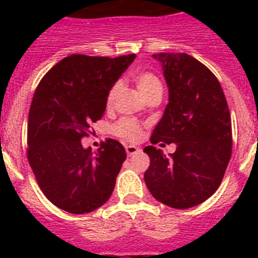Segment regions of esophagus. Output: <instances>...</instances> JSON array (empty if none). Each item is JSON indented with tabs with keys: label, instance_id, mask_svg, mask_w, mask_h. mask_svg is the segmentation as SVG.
Segmentation results:
<instances>
[{
	"label": "esophagus",
	"instance_id": "34e87169",
	"mask_svg": "<svg viewBox=\"0 0 258 258\" xmlns=\"http://www.w3.org/2000/svg\"><path fill=\"white\" fill-rule=\"evenodd\" d=\"M125 151H126L127 156H133V155L138 154V152H140L141 150L138 149V147H137V146L129 145V146H126V147H125Z\"/></svg>",
	"mask_w": 258,
	"mask_h": 258
}]
</instances>
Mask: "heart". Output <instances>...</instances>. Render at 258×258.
<instances>
[{
  "instance_id": "heart-1",
  "label": "heart",
  "mask_w": 258,
  "mask_h": 258,
  "mask_svg": "<svg viewBox=\"0 0 258 258\" xmlns=\"http://www.w3.org/2000/svg\"><path fill=\"white\" fill-rule=\"evenodd\" d=\"M134 81H136L138 92L142 94L143 98L152 94V93L161 92L163 90V85H161L160 80H159V77L156 75L152 74V72H141V74L137 75ZM118 90H120V84L118 83L115 84L112 88L109 89L108 94H107V106H112ZM113 133L116 136L124 138V140L138 141L141 138V136H142V127L133 118H121L113 126Z\"/></svg>"
}]
</instances>
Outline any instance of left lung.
I'll list each match as a JSON object with an SVG mask.
<instances>
[{
    "mask_svg": "<svg viewBox=\"0 0 258 258\" xmlns=\"http://www.w3.org/2000/svg\"><path fill=\"white\" fill-rule=\"evenodd\" d=\"M152 56L163 67L169 103L150 141L177 149L166 156L145 147L150 156L145 182L156 200L187 209L211 198L226 172L232 145L229 106L217 77L198 59L184 52Z\"/></svg>",
    "mask_w": 258,
    "mask_h": 258,
    "instance_id": "1",
    "label": "left lung"
}]
</instances>
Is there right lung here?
I'll return each mask as SVG.
<instances>
[{
	"mask_svg": "<svg viewBox=\"0 0 258 258\" xmlns=\"http://www.w3.org/2000/svg\"><path fill=\"white\" fill-rule=\"evenodd\" d=\"M136 54L108 58L66 56L42 77L28 115L29 165L45 197L74 214L102 207L115 188L126 159L122 145L102 142L97 152L84 149L92 122L102 118L107 94Z\"/></svg>",
	"mask_w": 258,
	"mask_h": 258,
	"instance_id": "add662e5",
	"label": "right lung"
}]
</instances>
